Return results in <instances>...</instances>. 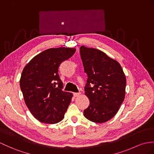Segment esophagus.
<instances>
[{"label":"esophagus","instance_id":"34e87169","mask_svg":"<svg viewBox=\"0 0 154 154\" xmlns=\"http://www.w3.org/2000/svg\"><path fill=\"white\" fill-rule=\"evenodd\" d=\"M73 95L74 97H78L80 95V93H74Z\"/></svg>","mask_w":154,"mask_h":154}]
</instances>
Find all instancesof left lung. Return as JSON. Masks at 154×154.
Listing matches in <instances>:
<instances>
[{
    "label": "left lung",
    "instance_id": "8db88e82",
    "mask_svg": "<svg viewBox=\"0 0 154 154\" xmlns=\"http://www.w3.org/2000/svg\"><path fill=\"white\" fill-rule=\"evenodd\" d=\"M80 53L88 74L85 95L90 102L84 116L93 122H106L117 114L124 100L125 75L119 63L102 51L82 46Z\"/></svg>",
    "mask_w": 154,
    "mask_h": 154
}]
</instances>
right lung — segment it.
<instances>
[{
    "label": "right lung",
    "mask_w": 154,
    "mask_h": 154,
    "mask_svg": "<svg viewBox=\"0 0 154 154\" xmlns=\"http://www.w3.org/2000/svg\"><path fill=\"white\" fill-rule=\"evenodd\" d=\"M75 51L76 49L72 48L48 49L34 57L24 67L20 88L26 105L39 122L54 124L64 118L73 95L62 90L58 68Z\"/></svg>",
    "instance_id": "right-lung-1"
}]
</instances>
